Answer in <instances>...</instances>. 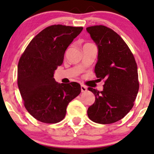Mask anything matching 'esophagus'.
<instances>
[{"label": "esophagus", "instance_id": "1", "mask_svg": "<svg viewBox=\"0 0 154 154\" xmlns=\"http://www.w3.org/2000/svg\"><path fill=\"white\" fill-rule=\"evenodd\" d=\"M81 91L82 92H86V91H87V88H86V86L83 85V84H82L81 85Z\"/></svg>", "mask_w": 154, "mask_h": 154}]
</instances>
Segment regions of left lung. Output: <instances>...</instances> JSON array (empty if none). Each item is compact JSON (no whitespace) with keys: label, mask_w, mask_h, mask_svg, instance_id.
I'll use <instances>...</instances> for the list:
<instances>
[{"label":"left lung","mask_w":154,"mask_h":154,"mask_svg":"<svg viewBox=\"0 0 154 154\" xmlns=\"http://www.w3.org/2000/svg\"><path fill=\"white\" fill-rule=\"evenodd\" d=\"M98 47L94 72L105 80L103 90L88 89L96 100L87 114L92 121L109 124L121 120L133 108L139 90L137 66L129 47L113 30L105 26L86 28Z\"/></svg>","instance_id":"1"}]
</instances>
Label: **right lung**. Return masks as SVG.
Masks as SVG:
<instances>
[{
  "mask_svg": "<svg viewBox=\"0 0 154 154\" xmlns=\"http://www.w3.org/2000/svg\"><path fill=\"white\" fill-rule=\"evenodd\" d=\"M82 29L63 25L47 27L30 42L19 59V91L26 109L41 122L62 121L68 103L81 93L79 84H59L54 74L63 63L67 48Z\"/></svg>",
  "mask_w": 154,
  "mask_h": 154,
  "instance_id": "right-lung-1",
  "label": "right lung"
}]
</instances>
